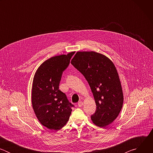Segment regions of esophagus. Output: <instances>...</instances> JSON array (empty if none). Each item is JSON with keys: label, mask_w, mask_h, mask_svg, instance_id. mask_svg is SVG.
Instances as JSON below:
<instances>
[{"label": "esophagus", "mask_w": 153, "mask_h": 153, "mask_svg": "<svg viewBox=\"0 0 153 153\" xmlns=\"http://www.w3.org/2000/svg\"><path fill=\"white\" fill-rule=\"evenodd\" d=\"M77 105H78V106H79V107H82V106H83V102H82V101H79V102H78Z\"/></svg>", "instance_id": "1"}]
</instances>
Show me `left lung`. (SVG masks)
<instances>
[{"mask_svg":"<svg viewBox=\"0 0 153 153\" xmlns=\"http://www.w3.org/2000/svg\"><path fill=\"white\" fill-rule=\"evenodd\" d=\"M71 63L88 82L96 104L93 122L105 128L118 116L123 96L117 70L112 61L94 51H78Z\"/></svg>","mask_w":153,"mask_h":153,"instance_id":"1","label":"left lung"}]
</instances>
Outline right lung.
<instances>
[{
    "label": "right lung",
    "instance_id": "1",
    "mask_svg": "<svg viewBox=\"0 0 153 153\" xmlns=\"http://www.w3.org/2000/svg\"><path fill=\"white\" fill-rule=\"evenodd\" d=\"M75 52L53 57L37 69L33 79L32 105L39 121L50 129L59 130L68 122L74 105L59 90L63 72Z\"/></svg>",
    "mask_w": 153,
    "mask_h": 153
}]
</instances>
